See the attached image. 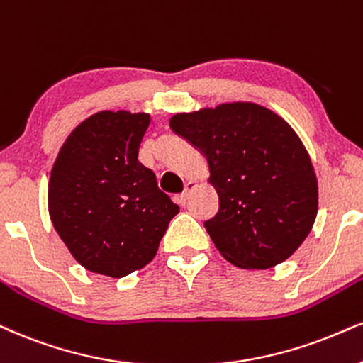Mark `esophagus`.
Wrapping results in <instances>:
<instances>
[{
    "label": "esophagus",
    "instance_id": "34e87169",
    "mask_svg": "<svg viewBox=\"0 0 363 363\" xmlns=\"http://www.w3.org/2000/svg\"><path fill=\"white\" fill-rule=\"evenodd\" d=\"M195 189H196V182L190 180L189 183H186V185H185V191H183V194L180 195V203H182V205H185L186 202H189L191 191H194Z\"/></svg>",
    "mask_w": 363,
    "mask_h": 363
}]
</instances>
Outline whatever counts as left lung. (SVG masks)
Returning <instances> with one entry per match:
<instances>
[{"label":"left lung","instance_id":"1","mask_svg":"<svg viewBox=\"0 0 363 363\" xmlns=\"http://www.w3.org/2000/svg\"><path fill=\"white\" fill-rule=\"evenodd\" d=\"M169 128L208 161L218 212L205 229L218 252L242 269L293 256L318 213V180L294 129L254 102L174 114Z\"/></svg>","mask_w":363,"mask_h":363}]
</instances>
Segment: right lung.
<instances>
[{
  "label": "right lung",
  "mask_w": 363,
  "mask_h": 363,
  "mask_svg": "<svg viewBox=\"0 0 363 363\" xmlns=\"http://www.w3.org/2000/svg\"><path fill=\"white\" fill-rule=\"evenodd\" d=\"M150 114L101 111L62 145L48 182L57 234L87 271L124 277L156 256L180 207L138 161Z\"/></svg>",
  "instance_id": "right-lung-1"
}]
</instances>
